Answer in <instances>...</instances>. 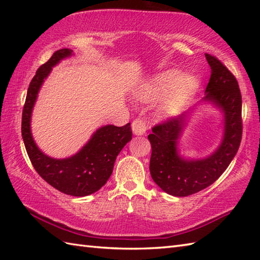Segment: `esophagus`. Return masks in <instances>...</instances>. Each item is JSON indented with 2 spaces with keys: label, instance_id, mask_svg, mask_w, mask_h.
<instances>
[{
  "label": "esophagus",
  "instance_id": "esophagus-1",
  "mask_svg": "<svg viewBox=\"0 0 260 260\" xmlns=\"http://www.w3.org/2000/svg\"><path fill=\"white\" fill-rule=\"evenodd\" d=\"M147 128L148 126L146 124V121L143 118H136L133 120V123H132V129H133L135 135H144Z\"/></svg>",
  "mask_w": 260,
  "mask_h": 260
}]
</instances>
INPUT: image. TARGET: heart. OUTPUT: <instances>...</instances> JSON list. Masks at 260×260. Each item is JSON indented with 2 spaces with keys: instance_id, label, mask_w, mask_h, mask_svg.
I'll return each instance as SVG.
<instances>
[{
  "instance_id": "b5f03b06",
  "label": "heart",
  "mask_w": 260,
  "mask_h": 260,
  "mask_svg": "<svg viewBox=\"0 0 260 260\" xmlns=\"http://www.w3.org/2000/svg\"><path fill=\"white\" fill-rule=\"evenodd\" d=\"M194 86L196 81L192 77L185 76L180 78L179 71L169 70L143 85L136 95L141 101L146 103L156 101L159 98L158 112L170 114L179 108Z\"/></svg>"
}]
</instances>
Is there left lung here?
Segmentation results:
<instances>
[{"instance_id": "left-lung-1", "label": "left lung", "mask_w": 260, "mask_h": 260, "mask_svg": "<svg viewBox=\"0 0 260 260\" xmlns=\"http://www.w3.org/2000/svg\"><path fill=\"white\" fill-rule=\"evenodd\" d=\"M211 76L203 101L211 102L224 114L221 144L202 159H184L178 153V141L187 114L168 118L152 128L147 136L152 154L150 172L161 189L174 197H187L206 189L220 178L238 152L242 136L241 92L236 77L218 58L206 53Z\"/></svg>"}]
</instances>
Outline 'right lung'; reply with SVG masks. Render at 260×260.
I'll list each match as a JSON object with an SVG mask.
<instances>
[{
  "instance_id": "right-lung-1",
  "label": "right lung",
  "mask_w": 260,
  "mask_h": 260,
  "mask_svg": "<svg viewBox=\"0 0 260 260\" xmlns=\"http://www.w3.org/2000/svg\"><path fill=\"white\" fill-rule=\"evenodd\" d=\"M73 54L70 49H60L43 63L27 88L22 112V137L30 161L38 174L54 189L74 197H86L106 184L113 173L114 163L127 143L132 140L131 123L121 127L106 125L93 133L89 142L68 158H53L39 150L30 128L31 113L38 92L53 66Z\"/></svg>"
}]
</instances>
